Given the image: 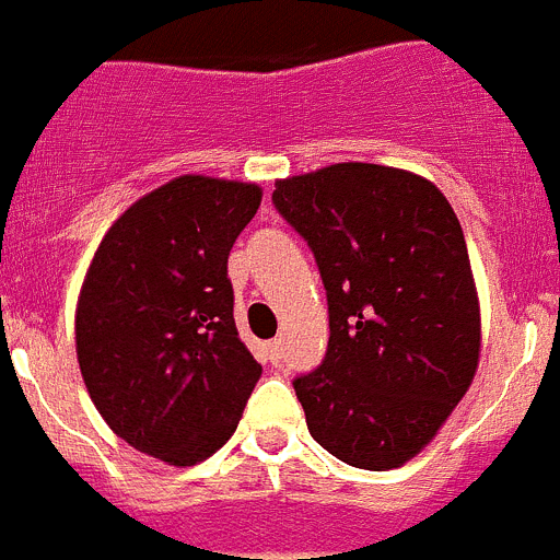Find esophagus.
<instances>
[{
    "mask_svg": "<svg viewBox=\"0 0 560 560\" xmlns=\"http://www.w3.org/2000/svg\"><path fill=\"white\" fill-rule=\"evenodd\" d=\"M268 360L273 362V365H279V362H281V340H270L268 342Z\"/></svg>",
    "mask_w": 560,
    "mask_h": 560,
    "instance_id": "esophagus-1",
    "label": "esophagus"
}]
</instances>
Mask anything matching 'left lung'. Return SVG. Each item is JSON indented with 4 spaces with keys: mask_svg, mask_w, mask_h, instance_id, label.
I'll use <instances>...</instances> for the list:
<instances>
[{
    "mask_svg": "<svg viewBox=\"0 0 560 560\" xmlns=\"http://www.w3.org/2000/svg\"><path fill=\"white\" fill-rule=\"evenodd\" d=\"M273 203L310 243L329 349L292 382L306 427L349 466H405L480 365V299L460 220L432 180L382 164L279 178Z\"/></svg>",
    "mask_w": 560,
    "mask_h": 560,
    "instance_id": "left-lung-1",
    "label": "left lung"
}]
</instances>
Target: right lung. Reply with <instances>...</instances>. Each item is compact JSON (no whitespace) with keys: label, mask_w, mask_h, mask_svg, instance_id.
Returning a JSON list of instances; mask_svg holds the SVG:
<instances>
[{"label":"right lung","mask_w":560,"mask_h":560,"mask_svg":"<svg viewBox=\"0 0 560 560\" xmlns=\"http://www.w3.org/2000/svg\"><path fill=\"white\" fill-rule=\"evenodd\" d=\"M261 186L178 175L114 220L74 310L80 374L133 450L195 466L234 435L261 374L236 335L231 245Z\"/></svg>","instance_id":"right-lung-1"}]
</instances>
